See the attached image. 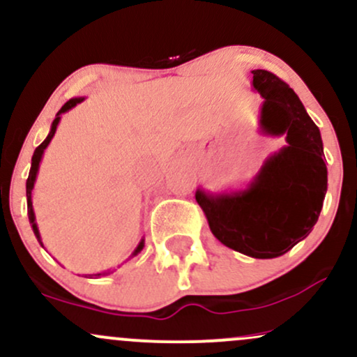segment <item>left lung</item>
<instances>
[{
	"instance_id": "left-lung-1",
	"label": "left lung",
	"mask_w": 357,
	"mask_h": 357,
	"mask_svg": "<svg viewBox=\"0 0 357 357\" xmlns=\"http://www.w3.org/2000/svg\"><path fill=\"white\" fill-rule=\"evenodd\" d=\"M264 99L260 132L285 137L255 178L240 190H196L213 235L252 258H277L309 236L327 192V167L319 127L297 93L267 70H252Z\"/></svg>"
}]
</instances>
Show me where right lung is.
Listing matches in <instances>:
<instances>
[{
    "mask_svg": "<svg viewBox=\"0 0 357 357\" xmlns=\"http://www.w3.org/2000/svg\"><path fill=\"white\" fill-rule=\"evenodd\" d=\"M85 97H73V99H70L68 102H65L63 107H61L59 112H56L55 119H53L52 122V127H50V132H48V136L45 141L40 144L38 147L35 149L33 153V158H31V167H30V174H28V179H26V203H28V220H30V225L31 228H33V233L36 236V240L40 241V245L43 247V241H42V235H40V230H38V225H36V218H35V210H33V199H31V196H33V186H35V181H36V176H38V169H40V162H42V158H43V153L45 149H47L48 144H50V141L53 139V136H55L56 132V127H59L60 124V119H61V114L68 112V110L75 107L77 104H80V102H84ZM144 248V236H142L141 241H139V245L136 247V250L132 252V255H130V258L136 257L137 253H141V250ZM107 273L110 272H104V273H96L97 277L99 275H107Z\"/></svg>",
    "mask_w": 357,
    "mask_h": 357,
    "instance_id": "add662e5",
    "label": "right lung"
}]
</instances>
